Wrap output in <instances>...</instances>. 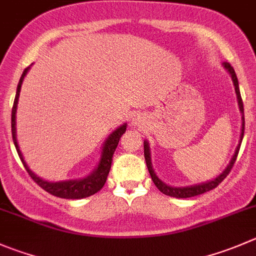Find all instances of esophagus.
Returning <instances> with one entry per match:
<instances>
[{
    "label": "esophagus",
    "mask_w": 256,
    "mask_h": 256,
    "mask_svg": "<svg viewBox=\"0 0 256 256\" xmlns=\"http://www.w3.org/2000/svg\"><path fill=\"white\" fill-rule=\"evenodd\" d=\"M141 121H142V116L135 115V118H132V125H140Z\"/></svg>",
    "instance_id": "obj_1"
}]
</instances>
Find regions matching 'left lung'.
Here are the masks:
<instances>
[{"label":"left lung","instance_id":"left-lung-1","mask_svg":"<svg viewBox=\"0 0 256 256\" xmlns=\"http://www.w3.org/2000/svg\"><path fill=\"white\" fill-rule=\"evenodd\" d=\"M225 70L230 74L232 76V84H234L235 88V94H236V98H238V105H239V110L240 114H242V135H240V141L239 145L236 146L235 148V152L232 155V160H230L229 165L224 168L220 175H218L216 178H212V180L205 181V182H200L196 184V185H190V186H171L168 185V184L164 182L161 178H158V176L156 175V172L154 171L152 168V162H151V152H150V145H148V141H144V155H145V161H146V166H148V170L150 172L151 178H152L154 184H155L156 188L162 192V194L168 195V196L172 198H178V199H186V198H192L196 196V195H202L206 191L212 190V188H216L228 175H229L230 170L232 168V165H234L235 160H236V156L239 154V148H240V144H242V138H244V128H245V118H244V106H242V95H240V90H239V81H238L236 74H235L234 68H232L230 64L228 62H224L222 64Z\"/></svg>","mask_w":256,"mask_h":256}]
</instances>
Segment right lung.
<instances>
[{
  "instance_id": "add662e5",
  "label": "right lung",
  "mask_w": 256,
  "mask_h": 256,
  "mask_svg": "<svg viewBox=\"0 0 256 256\" xmlns=\"http://www.w3.org/2000/svg\"><path fill=\"white\" fill-rule=\"evenodd\" d=\"M28 70H30V66L27 68H24V74H22L21 78H20L18 81V85H17V91H16V98H14V108H12V115H11L12 138H14V148H16L17 154H18L24 168H26L28 175L34 178V181L37 184V185L41 186L44 190H46L47 192L52 194L54 196L62 198V199L75 200V199H84V198H88L91 196V195L96 194V192L100 191L101 188H102V186L105 185L106 178H108V172H110L114 152H115L116 148H118V140H120L122 134L126 131V126H128V124H122L121 126H118V128H116V130H114V132H111L110 136L106 138V141L102 145V150H101L100 161H98L96 168L90 174V175L82 178H74V180H65V181L44 180V178L37 176L36 174L28 168L27 162L24 161V156H22V152L21 150H20L18 144H17V138H16L17 104H18L20 91H21L22 82H24V76L27 75V72H28Z\"/></svg>"
}]
</instances>
